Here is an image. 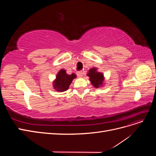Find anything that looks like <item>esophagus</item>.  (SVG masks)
<instances>
[{"instance_id":"obj_1","label":"esophagus","mask_w":156,"mask_h":156,"mask_svg":"<svg viewBox=\"0 0 156 156\" xmlns=\"http://www.w3.org/2000/svg\"><path fill=\"white\" fill-rule=\"evenodd\" d=\"M77 76H78L79 77H83V72H82V71H79V72H78L77 73Z\"/></svg>"}]
</instances>
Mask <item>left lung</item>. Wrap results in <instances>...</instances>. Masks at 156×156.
Here are the masks:
<instances>
[{
    "instance_id": "obj_1",
    "label": "left lung",
    "mask_w": 156,
    "mask_h": 156,
    "mask_svg": "<svg viewBox=\"0 0 156 156\" xmlns=\"http://www.w3.org/2000/svg\"><path fill=\"white\" fill-rule=\"evenodd\" d=\"M87 75L90 77V81L94 87L98 88L103 84V79H104L103 75L101 73L98 72L96 68H92L90 69Z\"/></svg>"
}]
</instances>
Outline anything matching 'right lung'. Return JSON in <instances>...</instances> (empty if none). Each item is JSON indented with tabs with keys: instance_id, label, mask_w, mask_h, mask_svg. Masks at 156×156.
<instances>
[{
	"instance_id": "obj_1",
	"label": "right lung",
	"mask_w": 156,
	"mask_h": 156,
	"mask_svg": "<svg viewBox=\"0 0 156 156\" xmlns=\"http://www.w3.org/2000/svg\"><path fill=\"white\" fill-rule=\"evenodd\" d=\"M76 78V75L72 73L68 75L64 69H61L56 75V78L54 82V88L58 92H64L69 88V84L73 79Z\"/></svg>"
}]
</instances>
